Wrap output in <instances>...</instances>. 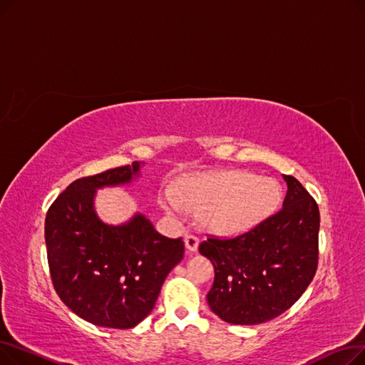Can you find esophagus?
<instances>
[{
	"label": "esophagus",
	"mask_w": 365,
	"mask_h": 365,
	"mask_svg": "<svg viewBox=\"0 0 365 365\" xmlns=\"http://www.w3.org/2000/svg\"><path fill=\"white\" fill-rule=\"evenodd\" d=\"M198 244H200V240L198 237L192 235V234H187L185 237V245L189 252H197L198 250Z\"/></svg>",
	"instance_id": "obj_1"
}]
</instances>
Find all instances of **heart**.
<instances>
[{
    "mask_svg": "<svg viewBox=\"0 0 365 365\" xmlns=\"http://www.w3.org/2000/svg\"><path fill=\"white\" fill-rule=\"evenodd\" d=\"M279 197L275 180L229 170L186 179L179 186V195L171 190L161 192L160 204L171 215H180L183 208L192 210L201 213L205 227L234 234L269 216Z\"/></svg>",
    "mask_w": 365,
    "mask_h": 365,
    "instance_id": "obj_1",
    "label": "heart"
}]
</instances>
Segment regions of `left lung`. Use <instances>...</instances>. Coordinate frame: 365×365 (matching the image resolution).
Returning <instances> with one entry per match:
<instances>
[{"mask_svg":"<svg viewBox=\"0 0 365 365\" xmlns=\"http://www.w3.org/2000/svg\"><path fill=\"white\" fill-rule=\"evenodd\" d=\"M277 213L232 238L210 235L200 253L215 266L207 302L219 318L255 325L277 318L299 300L318 267L319 210L293 176Z\"/></svg>","mask_w":365,"mask_h":365,"instance_id":"left-lung-1","label":"left lung"}]
</instances>
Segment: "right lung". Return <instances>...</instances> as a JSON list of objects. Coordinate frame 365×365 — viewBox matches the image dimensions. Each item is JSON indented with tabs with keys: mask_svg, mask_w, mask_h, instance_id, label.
<instances>
[{
	"mask_svg": "<svg viewBox=\"0 0 365 365\" xmlns=\"http://www.w3.org/2000/svg\"><path fill=\"white\" fill-rule=\"evenodd\" d=\"M140 163L72 182L46 216L53 287L80 318L108 329H131L155 306L161 285L185 255L182 238L155 231L142 215L120 226L94 212L96 189L130 183Z\"/></svg>",
	"mask_w": 365,
	"mask_h": 365,
	"instance_id": "add662e5",
	"label": "right lung"
}]
</instances>
